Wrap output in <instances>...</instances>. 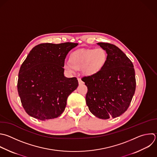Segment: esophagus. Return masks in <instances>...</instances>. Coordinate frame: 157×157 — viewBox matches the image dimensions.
Instances as JSON below:
<instances>
[{"label":"esophagus","mask_w":157,"mask_h":157,"mask_svg":"<svg viewBox=\"0 0 157 157\" xmlns=\"http://www.w3.org/2000/svg\"><path fill=\"white\" fill-rule=\"evenodd\" d=\"M78 84H79V85H82V84H83V82L81 80V78H78Z\"/></svg>","instance_id":"obj_1"}]
</instances>
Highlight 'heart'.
<instances>
[{
	"instance_id": "obj_1",
	"label": "heart",
	"mask_w": 157,
	"mask_h": 157,
	"mask_svg": "<svg viewBox=\"0 0 157 157\" xmlns=\"http://www.w3.org/2000/svg\"><path fill=\"white\" fill-rule=\"evenodd\" d=\"M107 61V53L101 48L79 49L70 55V62L65 61L64 68L70 73L75 69H80L86 75L98 74L104 66Z\"/></svg>"
}]
</instances>
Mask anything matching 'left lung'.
I'll use <instances>...</instances> for the list:
<instances>
[{"label": "left lung", "instance_id": "1", "mask_svg": "<svg viewBox=\"0 0 157 157\" xmlns=\"http://www.w3.org/2000/svg\"><path fill=\"white\" fill-rule=\"evenodd\" d=\"M105 50L107 61L96 74L83 77L88 88L86 102L90 111L101 119L116 118L128 108L136 90L133 64L117 47L98 43Z\"/></svg>", "mask_w": 157, "mask_h": 157}]
</instances>
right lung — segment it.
I'll return each instance as SVG.
<instances>
[{
  "label": "right lung",
  "mask_w": 157,
  "mask_h": 157,
  "mask_svg": "<svg viewBox=\"0 0 157 157\" xmlns=\"http://www.w3.org/2000/svg\"><path fill=\"white\" fill-rule=\"evenodd\" d=\"M78 44H41L34 47L18 74V92L26 113L36 119L57 118L65 110L67 97L78 86L76 77L64 75L65 58Z\"/></svg>",
  "instance_id": "add662e5"
}]
</instances>
